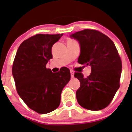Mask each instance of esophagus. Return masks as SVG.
Returning a JSON list of instances; mask_svg holds the SVG:
<instances>
[{
    "label": "esophagus",
    "instance_id": "1",
    "mask_svg": "<svg viewBox=\"0 0 132 132\" xmlns=\"http://www.w3.org/2000/svg\"><path fill=\"white\" fill-rule=\"evenodd\" d=\"M70 72H71V78H73V77H74L75 73L73 71H71Z\"/></svg>",
    "mask_w": 132,
    "mask_h": 132
}]
</instances>
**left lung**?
Here are the masks:
<instances>
[{
    "label": "left lung",
    "instance_id": "obj_1",
    "mask_svg": "<svg viewBox=\"0 0 132 132\" xmlns=\"http://www.w3.org/2000/svg\"><path fill=\"white\" fill-rule=\"evenodd\" d=\"M70 38L78 41L80 55L78 63L90 65L91 73L85 78L75 73L80 86L76 92L78 103L90 110L108 106L120 87L122 61L114 42L108 36L94 30L72 34Z\"/></svg>",
    "mask_w": 132,
    "mask_h": 132
}]
</instances>
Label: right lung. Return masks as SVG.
Returning a JSON list of instances; mask_svg holds the SVG:
<instances>
[{
	"mask_svg": "<svg viewBox=\"0 0 132 132\" xmlns=\"http://www.w3.org/2000/svg\"><path fill=\"white\" fill-rule=\"evenodd\" d=\"M63 34H37L18 47L12 75L19 96L39 114L53 111L60 104L63 88L71 79L70 71L62 67L57 73L46 68L52 59V48Z\"/></svg>",
	"mask_w": 132,
	"mask_h": 132,
	"instance_id": "obj_1",
	"label": "right lung"
}]
</instances>
